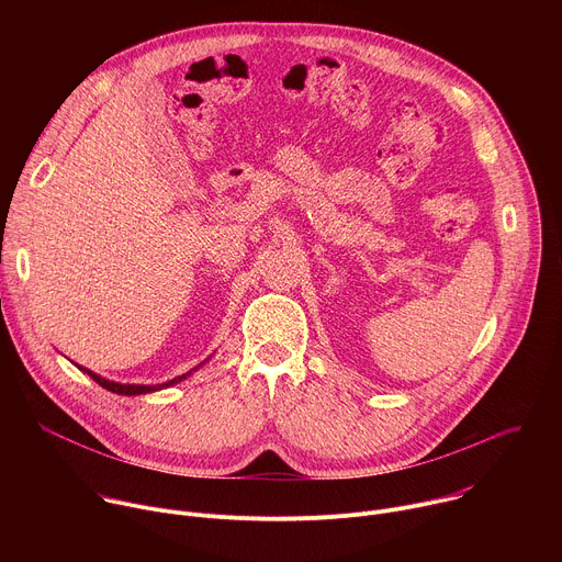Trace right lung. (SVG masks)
Listing matches in <instances>:
<instances>
[{"instance_id":"add662e5","label":"right lung","mask_w":562,"mask_h":562,"mask_svg":"<svg viewBox=\"0 0 562 562\" xmlns=\"http://www.w3.org/2000/svg\"><path fill=\"white\" fill-rule=\"evenodd\" d=\"M79 367V364H77ZM82 369L85 373H89L100 386H104L106 391H113V393H120V395H139V393H148V391H155V389H165V386H169V384H176V382H180L182 378H187L189 373H184V375H180V378H176V380H169V382H165V384H157V386H146V384H120V382H111V380H106V378H102V375H98V373H93V371H89V369H85V367H79Z\"/></svg>"}]
</instances>
